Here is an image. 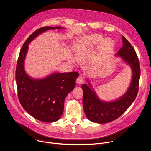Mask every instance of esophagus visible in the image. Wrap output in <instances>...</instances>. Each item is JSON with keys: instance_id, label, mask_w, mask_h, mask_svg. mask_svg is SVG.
I'll use <instances>...</instances> for the list:
<instances>
[{"instance_id": "1", "label": "esophagus", "mask_w": 151, "mask_h": 151, "mask_svg": "<svg viewBox=\"0 0 151 151\" xmlns=\"http://www.w3.org/2000/svg\"><path fill=\"white\" fill-rule=\"evenodd\" d=\"M83 78L81 76L78 77L77 78V79H76V82L78 84H81V83H83Z\"/></svg>"}]
</instances>
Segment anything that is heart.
I'll use <instances>...</instances> for the list:
<instances>
[{
	"label": "heart",
	"mask_w": 151,
	"mask_h": 151,
	"mask_svg": "<svg viewBox=\"0 0 151 151\" xmlns=\"http://www.w3.org/2000/svg\"><path fill=\"white\" fill-rule=\"evenodd\" d=\"M104 38L99 34L94 33L86 35L76 39L74 44V48L76 52H81L87 49L96 47L101 44ZM113 43L110 39H106L101 44V47L104 50H109L112 48Z\"/></svg>",
	"instance_id": "heart-1"
}]
</instances>
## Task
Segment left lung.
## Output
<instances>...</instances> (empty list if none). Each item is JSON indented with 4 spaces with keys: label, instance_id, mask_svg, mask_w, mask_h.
Wrapping results in <instances>:
<instances>
[{
    "label": "left lung",
    "instance_id": "left-lung-1",
    "mask_svg": "<svg viewBox=\"0 0 151 151\" xmlns=\"http://www.w3.org/2000/svg\"><path fill=\"white\" fill-rule=\"evenodd\" d=\"M123 45L117 56L121 58L132 70V79L126 93L119 99L112 101L101 100L87 80L88 85L82 84L83 107L86 116L91 121L99 124L111 122L119 118L134 101L139 90L140 68L136 52L127 39L122 36Z\"/></svg>",
    "mask_w": 151,
    "mask_h": 151
}]
</instances>
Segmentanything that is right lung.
Listing matches in <instances>:
<instances>
[{"mask_svg":"<svg viewBox=\"0 0 151 151\" xmlns=\"http://www.w3.org/2000/svg\"><path fill=\"white\" fill-rule=\"evenodd\" d=\"M60 26L44 27L34 32L21 48L17 61L15 79L19 101L24 110L35 119L45 122L58 121L64 110L66 96L75 88L79 76L77 72L54 73L43 79H33L24 70L28 44L40 34Z\"/></svg>","mask_w":151,"mask_h":151,"instance_id":"right-lung-1","label":"right lung"}]
</instances>
